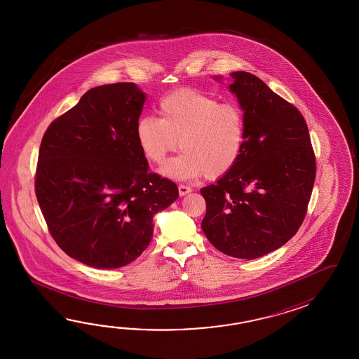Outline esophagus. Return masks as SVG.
Masks as SVG:
<instances>
[{
  "instance_id": "obj_1",
  "label": "esophagus",
  "mask_w": 359,
  "mask_h": 359,
  "mask_svg": "<svg viewBox=\"0 0 359 359\" xmlns=\"http://www.w3.org/2000/svg\"><path fill=\"white\" fill-rule=\"evenodd\" d=\"M178 191H180V195L181 196H184V195H187V194H190L192 189H191L190 186H186V184H180L178 186Z\"/></svg>"
}]
</instances>
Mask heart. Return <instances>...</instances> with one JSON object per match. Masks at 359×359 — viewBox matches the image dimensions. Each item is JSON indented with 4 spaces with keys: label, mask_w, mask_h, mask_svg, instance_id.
Returning <instances> with one entry per match:
<instances>
[{
    "label": "heart",
    "mask_w": 359,
    "mask_h": 359,
    "mask_svg": "<svg viewBox=\"0 0 359 359\" xmlns=\"http://www.w3.org/2000/svg\"><path fill=\"white\" fill-rule=\"evenodd\" d=\"M161 119H138V145L149 161L161 164L178 146L183 153L164 164L163 175L190 180L205 175L219 178L236 165L245 144L244 111L203 92L181 88L159 102Z\"/></svg>",
    "instance_id": "1"
}]
</instances>
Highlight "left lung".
I'll return each mask as SVG.
<instances>
[{
    "label": "left lung",
    "mask_w": 359,
    "mask_h": 359,
    "mask_svg": "<svg viewBox=\"0 0 359 359\" xmlns=\"http://www.w3.org/2000/svg\"><path fill=\"white\" fill-rule=\"evenodd\" d=\"M231 78L229 90L244 111V149L229 173L200 190L206 201L201 229L223 254L255 259L286 244L302 226L316 158L297 107L254 74Z\"/></svg>",
    "instance_id": "obj_1"
}]
</instances>
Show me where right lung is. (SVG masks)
<instances>
[{"mask_svg": "<svg viewBox=\"0 0 359 359\" xmlns=\"http://www.w3.org/2000/svg\"><path fill=\"white\" fill-rule=\"evenodd\" d=\"M146 96L135 83L104 84L48 126L36 196L48 231L70 258L124 267L153 238V218L178 198L177 184L149 172L136 124Z\"/></svg>", "mask_w": 359, "mask_h": 359, "instance_id": "add662e5", "label": "right lung"}]
</instances>
